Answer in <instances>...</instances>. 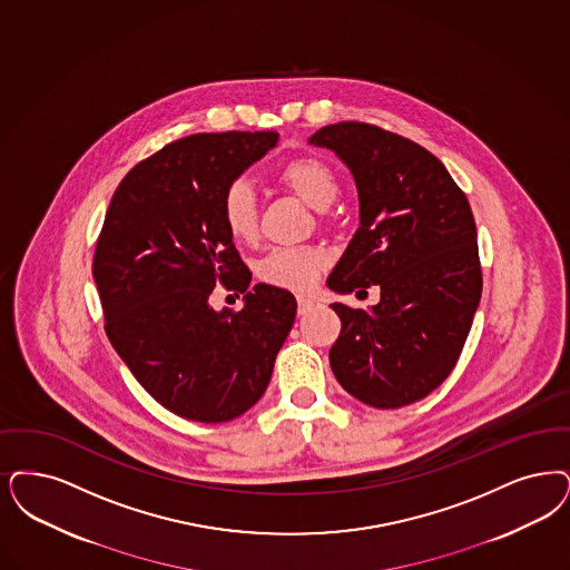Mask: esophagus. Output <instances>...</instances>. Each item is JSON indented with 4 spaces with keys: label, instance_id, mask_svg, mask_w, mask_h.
Returning a JSON list of instances; mask_svg holds the SVG:
<instances>
[{
    "label": "esophagus",
    "instance_id": "1",
    "mask_svg": "<svg viewBox=\"0 0 570 570\" xmlns=\"http://www.w3.org/2000/svg\"><path fill=\"white\" fill-rule=\"evenodd\" d=\"M296 303H298V309H296V312H298V316L309 314V312L318 305L314 298H307V296H298V298H296Z\"/></svg>",
    "mask_w": 570,
    "mask_h": 570
}]
</instances>
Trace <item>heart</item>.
I'll use <instances>...</instances> for the list:
<instances>
[{"instance_id": "obj_1", "label": "heart", "mask_w": 570, "mask_h": 570, "mask_svg": "<svg viewBox=\"0 0 570 570\" xmlns=\"http://www.w3.org/2000/svg\"><path fill=\"white\" fill-rule=\"evenodd\" d=\"M277 180L284 184L298 199L314 209H326L335 202L340 184L328 163L318 157H296L288 160ZM223 223L228 235L237 242L250 244L258 235V205L254 190L246 183L230 184L223 197ZM324 267L322 252L314 248H275L258 263V275L263 282L286 288L305 291Z\"/></svg>"}]
</instances>
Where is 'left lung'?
<instances>
[{"label": "left lung", "instance_id": "1", "mask_svg": "<svg viewBox=\"0 0 570 570\" xmlns=\"http://www.w3.org/2000/svg\"><path fill=\"white\" fill-rule=\"evenodd\" d=\"M307 141L335 153L358 190L361 225L326 286L340 295L382 291L371 309L331 305L342 320L331 368L365 405L405 407L452 373L478 312L471 205L441 160L380 127L337 122Z\"/></svg>", "mask_w": 570, "mask_h": 570}]
</instances>
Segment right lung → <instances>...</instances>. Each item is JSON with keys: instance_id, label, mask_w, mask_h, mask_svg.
Wrapping results in <instances>:
<instances>
[{"instance_id": "1", "label": "right lung", "mask_w": 570, "mask_h": 570, "mask_svg": "<svg viewBox=\"0 0 570 570\" xmlns=\"http://www.w3.org/2000/svg\"><path fill=\"white\" fill-rule=\"evenodd\" d=\"M275 144L274 131H227L165 146L118 184L97 239L108 340L157 403L193 422L250 410L295 324L293 293L250 288L223 223L228 186ZM216 281L245 295L239 313L210 307Z\"/></svg>"}]
</instances>
